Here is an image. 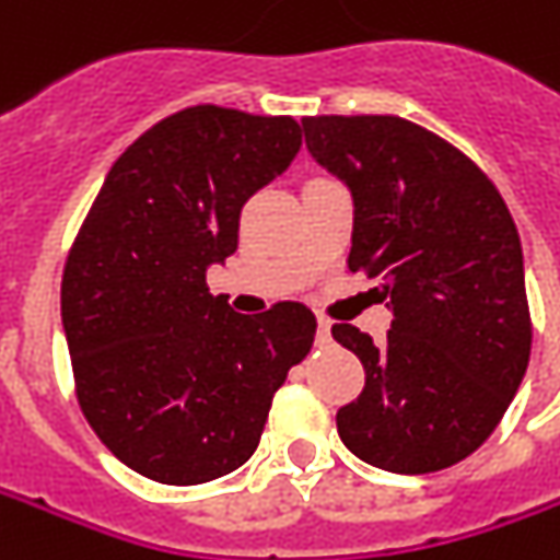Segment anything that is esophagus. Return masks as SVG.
<instances>
[{"label": "esophagus", "instance_id": "esophagus-1", "mask_svg": "<svg viewBox=\"0 0 560 560\" xmlns=\"http://www.w3.org/2000/svg\"><path fill=\"white\" fill-rule=\"evenodd\" d=\"M317 342H320V346L334 342V334H330V320H324V317L317 320Z\"/></svg>", "mask_w": 560, "mask_h": 560}]
</instances>
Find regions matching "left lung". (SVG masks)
<instances>
[{
	"label": "left lung",
	"instance_id": "obj_1",
	"mask_svg": "<svg viewBox=\"0 0 560 560\" xmlns=\"http://www.w3.org/2000/svg\"><path fill=\"white\" fill-rule=\"evenodd\" d=\"M302 130L352 192L349 270L383 280L393 312L380 346L334 324L364 364L361 396L336 411L339 440L393 474L464 462L499 427L533 346L505 199L462 149L396 115H320Z\"/></svg>",
	"mask_w": 560,
	"mask_h": 560
}]
</instances>
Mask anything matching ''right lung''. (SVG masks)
Instances as JSON below:
<instances>
[{
  "mask_svg": "<svg viewBox=\"0 0 560 560\" xmlns=\"http://www.w3.org/2000/svg\"><path fill=\"white\" fill-rule=\"evenodd\" d=\"M302 145L299 124L192 105L112 164L61 277L77 401L105 448L167 486L218 480L258 448L273 393L312 352V308L236 314L205 270L240 211Z\"/></svg>",
  "mask_w": 560,
  "mask_h": 560,
  "instance_id": "1",
  "label": "right lung"
}]
</instances>
